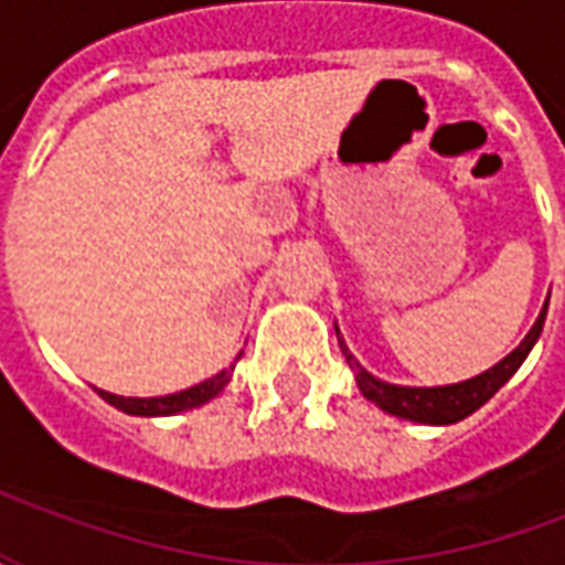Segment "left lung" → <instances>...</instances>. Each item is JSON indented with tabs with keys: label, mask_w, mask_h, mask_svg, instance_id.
Instances as JSON below:
<instances>
[{
	"label": "left lung",
	"mask_w": 565,
	"mask_h": 565,
	"mask_svg": "<svg viewBox=\"0 0 565 565\" xmlns=\"http://www.w3.org/2000/svg\"><path fill=\"white\" fill-rule=\"evenodd\" d=\"M547 302L542 308V315L533 323V330L526 332L514 351H511L505 360H499L497 366L487 369L481 375H475L469 381H460V384H448V387H399V384H387V381L369 375L366 369L356 363V356L348 351V344L342 342L339 335V327H335V335H339V348H342L348 366L354 369V379L360 393L366 396L369 403H375L381 412H387L393 417H405V420H415V424H457L462 417H469L472 412H478L481 405L493 396V393L505 384V381L521 369V363L526 360V354L533 351V344L539 342L542 335V327H545Z\"/></svg>",
	"instance_id": "1"
}]
</instances>
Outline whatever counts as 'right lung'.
<instances>
[{"label": "right lung", "mask_w": 565, "mask_h": 565, "mask_svg": "<svg viewBox=\"0 0 565 565\" xmlns=\"http://www.w3.org/2000/svg\"><path fill=\"white\" fill-rule=\"evenodd\" d=\"M238 356H235V363H238ZM235 363H230V369L217 372L214 379L202 381V384H196V387H186V391L181 393H172V396H150V399H139V396H115V393H108V391H99V396H103L108 405H115V408H120V412H127V415H139V417L178 415V412L199 408V405H205L209 399H214V396L230 384V379H233Z\"/></svg>", "instance_id": "right-lung-1"}]
</instances>
